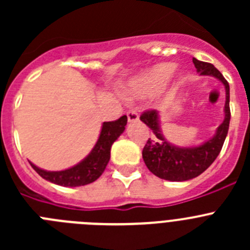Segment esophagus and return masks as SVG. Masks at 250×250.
I'll list each match as a JSON object with an SVG mask.
<instances>
[{
    "instance_id": "obj_1",
    "label": "esophagus",
    "mask_w": 250,
    "mask_h": 250,
    "mask_svg": "<svg viewBox=\"0 0 250 250\" xmlns=\"http://www.w3.org/2000/svg\"><path fill=\"white\" fill-rule=\"evenodd\" d=\"M126 115H127V120H129L130 123H134V121L139 120V112L135 111V110H129Z\"/></svg>"
}]
</instances>
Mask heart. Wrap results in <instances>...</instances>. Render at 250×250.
<instances>
[{"label": "heart", "mask_w": 250, "mask_h": 250, "mask_svg": "<svg viewBox=\"0 0 250 250\" xmlns=\"http://www.w3.org/2000/svg\"><path fill=\"white\" fill-rule=\"evenodd\" d=\"M176 70L175 63L163 62L154 66L151 70L138 77L130 83L129 92L134 96H146L160 90L171 79Z\"/></svg>", "instance_id": "obj_1"}]
</instances>
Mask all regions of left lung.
Segmentation results:
<instances>
[{
    "instance_id": "1",
    "label": "left lung",
    "mask_w": 250,
    "mask_h": 250,
    "mask_svg": "<svg viewBox=\"0 0 250 250\" xmlns=\"http://www.w3.org/2000/svg\"><path fill=\"white\" fill-rule=\"evenodd\" d=\"M193 63L200 75L213 76L220 81L225 87L224 121L216 129L215 135L199 146L179 147L170 144L161 134L159 111L147 110L143 112L140 120L152 130L155 138L149 139L143 149V159L145 165L154 175L170 182H185L196 178L204 173L219 155L224 144L230 121L229 107V83L224 76L211 63L199 61L193 57Z\"/></svg>"
}]
</instances>
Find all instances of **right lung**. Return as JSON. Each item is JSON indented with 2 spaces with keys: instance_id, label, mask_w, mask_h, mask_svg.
I'll return each instance as SVG.
<instances>
[{
  "instance_id": "1",
  "label": "right lung",
  "mask_w": 250,
  "mask_h": 250,
  "mask_svg": "<svg viewBox=\"0 0 250 250\" xmlns=\"http://www.w3.org/2000/svg\"><path fill=\"white\" fill-rule=\"evenodd\" d=\"M127 118L126 115L121 116L115 121H106L103 124L100 136H99L94 149L83 161L70 169L61 171H47L40 169L35 164L30 163L31 167L47 182L61 187H83V185L94 183L104 173L106 165L110 160V150L114 141L119 138L125 130Z\"/></svg>"
}]
</instances>
